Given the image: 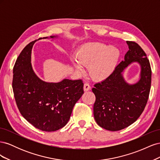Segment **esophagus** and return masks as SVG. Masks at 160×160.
I'll return each instance as SVG.
<instances>
[{
	"instance_id": "esophagus-1",
	"label": "esophagus",
	"mask_w": 160,
	"mask_h": 160,
	"mask_svg": "<svg viewBox=\"0 0 160 160\" xmlns=\"http://www.w3.org/2000/svg\"><path fill=\"white\" fill-rule=\"evenodd\" d=\"M83 89H84L85 91H88L90 90L91 89L90 85L89 83H85L84 84V86H83Z\"/></svg>"
}]
</instances>
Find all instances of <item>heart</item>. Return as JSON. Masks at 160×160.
<instances>
[{
  "label": "heart",
  "mask_w": 160,
  "mask_h": 160,
  "mask_svg": "<svg viewBox=\"0 0 160 160\" xmlns=\"http://www.w3.org/2000/svg\"><path fill=\"white\" fill-rule=\"evenodd\" d=\"M73 65L77 71H82V65L88 66L91 77L101 81L114 71L119 59V51L115 47L99 42H91L80 47L75 53Z\"/></svg>",
  "instance_id": "heart-1"
}]
</instances>
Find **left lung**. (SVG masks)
<instances>
[{
	"label": "left lung",
	"instance_id": "1",
	"mask_svg": "<svg viewBox=\"0 0 160 160\" xmlns=\"http://www.w3.org/2000/svg\"><path fill=\"white\" fill-rule=\"evenodd\" d=\"M129 51L114 71L104 81L94 85V118L100 127L116 132L129 126L141 115L147 104L152 82V69L147 55L138 43L127 41ZM132 62L142 70L137 84L129 85L121 72Z\"/></svg>",
	"mask_w": 160,
	"mask_h": 160
}]
</instances>
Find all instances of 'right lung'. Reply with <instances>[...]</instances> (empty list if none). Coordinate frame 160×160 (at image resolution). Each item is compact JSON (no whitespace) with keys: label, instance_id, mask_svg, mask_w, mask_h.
Wrapping results in <instances>:
<instances>
[{"label":"right lung","instance_id":"add662e5","mask_svg":"<svg viewBox=\"0 0 160 160\" xmlns=\"http://www.w3.org/2000/svg\"><path fill=\"white\" fill-rule=\"evenodd\" d=\"M34 43L32 41L24 48L14 65V99L27 122L44 132H55L69 122L72 108L84 93L83 83L81 79H64L56 83L41 80L31 63Z\"/></svg>","mask_w":160,"mask_h":160}]
</instances>
